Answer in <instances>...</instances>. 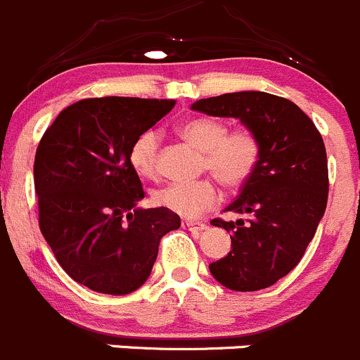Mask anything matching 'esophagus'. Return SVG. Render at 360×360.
<instances>
[{
    "label": "esophagus",
    "mask_w": 360,
    "mask_h": 360,
    "mask_svg": "<svg viewBox=\"0 0 360 360\" xmlns=\"http://www.w3.org/2000/svg\"><path fill=\"white\" fill-rule=\"evenodd\" d=\"M183 227L188 231H204L206 229V224H200V221H191V220H183Z\"/></svg>",
    "instance_id": "obj_1"
}]
</instances>
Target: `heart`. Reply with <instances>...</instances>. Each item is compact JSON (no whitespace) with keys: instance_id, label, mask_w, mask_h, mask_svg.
Masks as SVG:
<instances>
[{"instance_id":"b5f03b06","label":"heart","mask_w":360,"mask_h":360,"mask_svg":"<svg viewBox=\"0 0 360 360\" xmlns=\"http://www.w3.org/2000/svg\"><path fill=\"white\" fill-rule=\"evenodd\" d=\"M186 142L202 150V169L210 170L224 186L241 188L256 172L261 160V142L250 129L229 131L226 120L217 117H197L179 126ZM156 131H143L129 150V163L139 176L153 179L158 176ZM158 206L186 218H195L218 202V190L211 179L193 183H170L154 191Z\"/></svg>"}]
</instances>
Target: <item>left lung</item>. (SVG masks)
Here are the masks:
<instances>
[{
  "mask_svg": "<svg viewBox=\"0 0 360 360\" xmlns=\"http://www.w3.org/2000/svg\"><path fill=\"white\" fill-rule=\"evenodd\" d=\"M191 110L238 119L261 142L256 172L224 210L247 218L211 221L231 233V252L210 264L211 275L233 291L274 286L300 263L327 207L320 131L295 103L256 90L195 101Z\"/></svg>",
  "mask_w": 360,
  "mask_h": 360,
  "instance_id": "1",
  "label": "left lung"
}]
</instances>
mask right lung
<instances>
[{
    "mask_svg": "<svg viewBox=\"0 0 360 360\" xmlns=\"http://www.w3.org/2000/svg\"><path fill=\"white\" fill-rule=\"evenodd\" d=\"M172 99L96 97L67 106L44 133L33 177L39 226L60 266L83 286L127 295L149 278L160 240L181 227L165 207L142 210L131 146Z\"/></svg>",
    "mask_w": 360,
    "mask_h": 360,
    "instance_id": "obj_1",
    "label": "right lung"
}]
</instances>
